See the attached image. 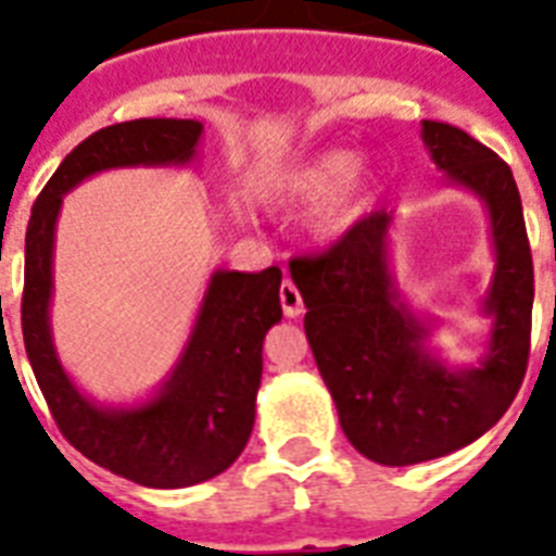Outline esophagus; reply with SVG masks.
Listing matches in <instances>:
<instances>
[{"mask_svg": "<svg viewBox=\"0 0 556 556\" xmlns=\"http://www.w3.org/2000/svg\"><path fill=\"white\" fill-rule=\"evenodd\" d=\"M279 303H282L286 317H300V314L305 312L303 296H300V291H296V286L291 279H286V282L279 286Z\"/></svg>", "mask_w": 556, "mask_h": 556, "instance_id": "obj_1", "label": "esophagus"}]
</instances>
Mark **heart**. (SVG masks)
<instances>
[{"label":"heart","mask_w":556,"mask_h":556,"mask_svg":"<svg viewBox=\"0 0 556 556\" xmlns=\"http://www.w3.org/2000/svg\"><path fill=\"white\" fill-rule=\"evenodd\" d=\"M282 199L291 204H312V201L329 199L323 207L320 222L326 233L338 236L355 225L357 216L364 213V173L361 167H355L352 152H323L303 167L288 173L282 181Z\"/></svg>","instance_id":"heart-1"}]
</instances>
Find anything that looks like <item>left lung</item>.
Here are the masks:
<instances>
[{
    "label": "left lung",
    "instance_id": "1",
    "mask_svg": "<svg viewBox=\"0 0 556 556\" xmlns=\"http://www.w3.org/2000/svg\"><path fill=\"white\" fill-rule=\"evenodd\" d=\"M421 138L453 185L484 201L496 268L484 300L493 317L491 349L470 369H450L427 346L389 274L392 213L375 210L338 242L291 260L305 303V338L357 453L387 467L418 465L467 447L514 404L526 378L534 308V262L522 201L505 161L441 121Z\"/></svg>",
    "mask_w": 556,
    "mask_h": 556
}]
</instances>
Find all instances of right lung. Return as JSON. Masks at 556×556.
Instances as JSON below:
<instances>
[{
  "instance_id": "1",
  "label": "right lung",
  "mask_w": 556,
  "mask_h": 556,
  "mask_svg": "<svg viewBox=\"0 0 556 556\" xmlns=\"http://www.w3.org/2000/svg\"><path fill=\"white\" fill-rule=\"evenodd\" d=\"M199 121L141 117L89 135L48 178L25 233L22 338L56 427L83 456L143 488H187L225 473L244 450L256 415L262 340L282 320V270H216L185 352L159 395L129 409L98 406L74 387L54 352L48 303L54 227L63 195L117 167L190 164Z\"/></svg>"
}]
</instances>
